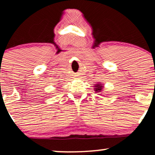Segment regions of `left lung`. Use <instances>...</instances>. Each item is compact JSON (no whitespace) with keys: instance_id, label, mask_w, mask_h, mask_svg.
Returning <instances> with one entry per match:
<instances>
[{"instance_id":"obj_1","label":"left lung","mask_w":155,"mask_h":155,"mask_svg":"<svg viewBox=\"0 0 155 155\" xmlns=\"http://www.w3.org/2000/svg\"><path fill=\"white\" fill-rule=\"evenodd\" d=\"M95 91L96 92H100V91H101V90H102V88H103V86H102V84H96V85H95Z\"/></svg>"}]
</instances>
